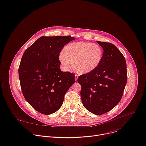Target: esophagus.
<instances>
[{"label":"esophagus","mask_w":146,"mask_h":146,"mask_svg":"<svg viewBox=\"0 0 146 146\" xmlns=\"http://www.w3.org/2000/svg\"><path fill=\"white\" fill-rule=\"evenodd\" d=\"M77 79H78V76H77V75H75V80L76 81L77 80Z\"/></svg>","instance_id":"34e87169"}]
</instances>
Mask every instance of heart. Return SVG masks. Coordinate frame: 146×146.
<instances>
[{
  "mask_svg": "<svg viewBox=\"0 0 146 146\" xmlns=\"http://www.w3.org/2000/svg\"><path fill=\"white\" fill-rule=\"evenodd\" d=\"M103 49L98 44L77 42L67 44L59 54V60L66 70L74 68L81 73L93 72L103 59Z\"/></svg>",
  "mask_w": 146,
  "mask_h": 146,
  "instance_id": "1",
  "label": "heart"
}]
</instances>
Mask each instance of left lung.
<instances>
[{"instance_id":"obj_1","label":"left lung","mask_w":146,"mask_h":146,"mask_svg":"<svg viewBox=\"0 0 146 146\" xmlns=\"http://www.w3.org/2000/svg\"><path fill=\"white\" fill-rule=\"evenodd\" d=\"M103 49L101 63L90 73L80 76V96L84 108L96 115L110 111L121 100L127 83L124 57L113 44L97 41Z\"/></svg>"}]
</instances>
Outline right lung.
<instances>
[{
	"mask_svg": "<svg viewBox=\"0 0 146 146\" xmlns=\"http://www.w3.org/2000/svg\"><path fill=\"white\" fill-rule=\"evenodd\" d=\"M67 36H42L24 52L19 67L21 89L26 101L39 113H54L74 83V74L60 70L59 54L74 40Z\"/></svg>",
	"mask_w": 146,
	"mask_h": 146,
	"instance_id": "add662e5",
	"label": "right lung"
}]
</instances>
